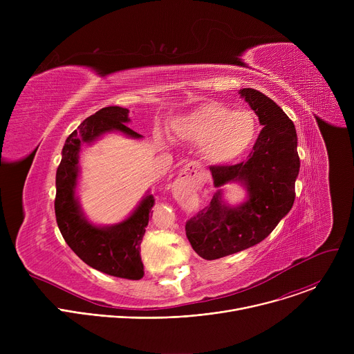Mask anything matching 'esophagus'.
I'll list each match as a JSON object with an SVG mask.
<instances>
[{
	"label": "esophagus",
	"mask_w": 354,
	"mask_h": 354,
	"mask_svg": "<svg viewBox=\"0 0 354 354\" xmlns=\"http://www.w3.org/2000/svg\"><path fill=\"white\" fill-rule=\"evenodd\" d=\"M203 178H205L203 167L196 161H192L183 167L176 182H182L186 185H197Z\"/></svg>",
	"instance_id": "1"
}]
</instances>
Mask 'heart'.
I'll list each match as a JSON object with an SVG mask.
<instances>
[{
  "mask_svg": "<svg viewBox=\"0 0 354 354\" xmlns=\"http://www.w3.org/2000/svg\"><path fill=\"white\" fill-rule=\"evenodd\" d=\"M176 134L201 145L205 158L214 165H225L241 158L258 134V119L250 111L207 102L200 105L175 124Z\"/></svg>",
  "mask_w": 354,
  "mask_h": 354,
  "instance_id": "1",
  "label": "heart"
}]
</instances>
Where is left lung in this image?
<instances>
[{
    "label": "left lung",
    "mask_w": 354,
    "mask_h": 354,
    "mask_svg": "<svg viewBox=\"0 0 354 354\" xmlns=\"http://www.w3.org/2000/svg\"><path fill=\"white\" fill-rule=\"evenodd\" d=\"M241 97L263 126L249 158L235 165L210 167L214 186L241 182L248 200L232 207L218 190L210 205L186 221V236L196 254L207 261L236 254L263 241L291 210L299 172L294 123L262 92L243 88Z\"/></svg>",
    "instance_id": "8db88e82"
}]
</instances>
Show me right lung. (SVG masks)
<instances>
[{"label":"right lung","instance_id":"obj_1","mask_svg":"<svg viewBox=\"0 0 354 354\" xmlns=\"http://www.w3.org/2000/svg\"><path fill=\"white\" fill-rule=\"evenodd\" d=\"M129 122V109L108 106L86 118L67 137L56 174L55 212L64 241L81 261L115 277L140 280L144 276L140 246L151 209L156 203L154 196L147 194L129 218L111 227L91 224L84 217L75 197L81 145L113 130L131 138H141V134L126 126Z\"/></svg>","mask_w":354,"mask_h":354}]
</instances>
